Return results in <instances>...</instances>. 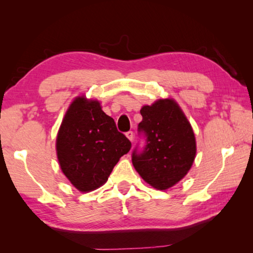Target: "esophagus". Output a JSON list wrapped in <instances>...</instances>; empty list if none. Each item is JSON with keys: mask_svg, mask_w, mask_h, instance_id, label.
I'll use <instances>...</instances> for the list:
<instances>
[{"mask_svg": "<svg viewBox=\"0 0 253 253\" xmlns=\"http://www.w3.org/2000/svg\"><path fill=\"white\" fill-rule=\"evenodd\" d=\"M126 137L131 142V140L134 139V132H132V131H127L126 132Z\"/></svg>", "mask_w": 253, "mask_h": 253, "instance_id": "obj_1", "label": "esophagus"}]
</instances>
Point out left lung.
<instances>
[{
	"label": "left lung",
	"mask_w": 253,
	"mask_h": 253,
	"mask_svg": "<svg viewBox=\"0 0 253 253\" xmlns=\"http://www.w3.org/2000/svg\"><path fill=\"white\" fill-rule=\"evenodd\" d=\"M139 131L147 137L142 154H132V165L145 182L165 191L186 176L196 156L193 128L173 98L157 99L140 108Z\"/></svg>",
	"instance_id": "obj_1"
}]
</instances>
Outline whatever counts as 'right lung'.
Masks as SVG:
<instances>
[{
  "instance_id": "obj_1",
  "label": "right lung",
  "mask_w": 253,
  "mask_h": 253,
  "mask_svg": "<svg viewBox=\"0 0 253 253\" xmlns=\"http://www.w3.org/2000/svg\"><path fill=\"white\" fill-rule=\"evenodd\" d=\"M131 144L117 130L100 101L77 96L59 127L55 151L62 173L72 186L88 193L108 181L114 166Z\"/></svg>"
}]
</instances>
